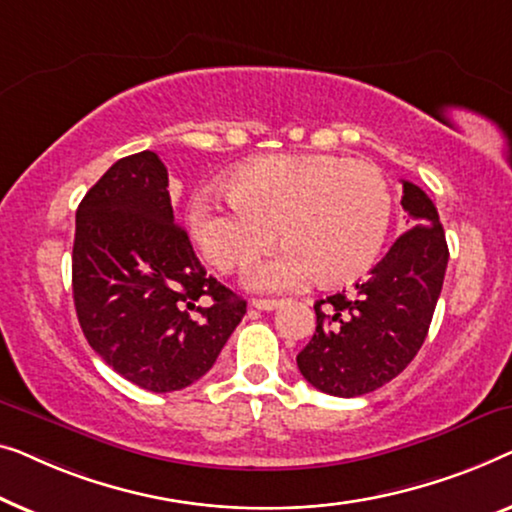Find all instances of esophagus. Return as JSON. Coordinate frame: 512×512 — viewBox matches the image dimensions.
Here are the masks:
<instances>
[{"label": "esophagus", "mask_w": 512, "mask_h": 512, "mask_svg": "<svg viewBox=\"0 0 512 512\" xmlns=\"http://www.w3.org/2000/svg\"><path fill=\"white\" fill-rule=\"evenodd\" d=\"M253 306L257 311H276L278 306H283V301L280 299H253Z\"/></svg>", "instance_id": "1"}]
</instances>
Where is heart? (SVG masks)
<instances>
[{
  "label": "heart",
  "mask_w": 512,
  "mask_h": 512,
  "mask_svg": "<svg viewBox=\"0 0 512 512\" xmlns=\"http://www.w3.org/2000/svg\"><path fill=\"white\" fill-rule=\"evenodd\" d=\"M229 197L199 192L190 232L220 271H234L276 239L283 246L250 266L262 292L327 285L362 276L383 248L392 220L390 183L376 164L334 155H266L236 167Z\"/></svg>",
  "instance_id": "heart-1"
}]
</instances>
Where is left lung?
<instances>
[{
	"instance_id": "1",
	"label": "left lung",
	"mask_w": 512,
	"mask_h": 512,
	"mask_svg": "<svg viewBox=\"0 0 512 512\" xmlns=\"http://www.w3.org/2000/svg\"><path fill=\"white\" fill-rule=\"evenodd\" d=\"M401 183L408 229L355 290L315 304L318 327L297 355L301 376L331 397H362L397 378L422 348L441 297L450 257L443 225L424 190Z\"/></svg>"
}]
</instances>
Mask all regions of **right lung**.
<instances>
[{
  "mask_svg": "<svg viewBox=\"0 0 512 512\" xmlns=\"http://www.w3.org/2000/svg\"><path fill=\"white\" fill-rule=\"evenodd\" d=\"M71 285L90 348L157 394L208 373L246 315L174 222L167 167L150 150L122 157L83 197Z\"/></svg>",
  "mask_w": 512,
  "mask_h": 512,
  "instance_id": "right-lung-1",
  "label": "right lung"
}]
</instances>
